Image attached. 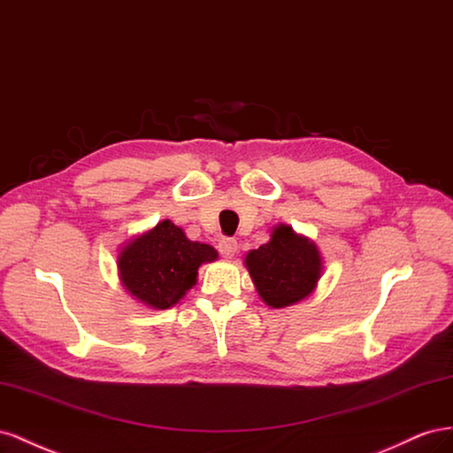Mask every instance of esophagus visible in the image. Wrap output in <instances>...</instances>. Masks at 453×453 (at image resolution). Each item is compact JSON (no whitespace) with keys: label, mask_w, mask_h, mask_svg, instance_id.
I'll use <instances>...</instances> for the list:
<instances>
[{"label":"esophagus","mask_w":453,"mask_h":453,"mask_svg":"<svg viewBox=\"0 0 453 453\" xmlns=\"http://www.w3.org/2000/svg\"><path fill=\"white\" fill-rule=\"evenodd\" d=\"M218 249H219V252H222L226 257H234V256H235V252L239 250V244H237V241H235V239L226 237V239L219 241Z\"/></svg>","instance_id":"1"}]
</instances>
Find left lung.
<instances>
[{"mask_svg":"<svg viewBox=\"0 0 453 453\" xmlns=\"http://www.w3.org/2000/svg\"><path fill=\"white\" fill-rule=\"evenodd\" d=\"M247 267L257 294L271 307H287L313 292L320 279V254L313 242L277 226L271 241L247 254Z\"/></svg>","mask_w":453,"mask_h":453,"instance_id":"obj_1","label":"left lung"}]
</instances>
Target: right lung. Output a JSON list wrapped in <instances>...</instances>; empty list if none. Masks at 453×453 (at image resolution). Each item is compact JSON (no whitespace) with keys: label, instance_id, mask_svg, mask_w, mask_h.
Listing matches in <instances>:
<instances>
[{"label":"right lung","instance_id":"right-lung-1","mask_svg":"<svg viewBox=\"0 0 453 453\" xmlns=\"http://www.w3.org/2000/svg\"><path fill=\"white\" fill-rule=\"evenodd\" d=\"M216 257L209 244L189 241L182 229L163 219L128 242L118 264L125 288L134 298L153 309H169L196 284L199 265Z\"/></svg>","mask_w":453,"mask_h":453}]
</instances>
